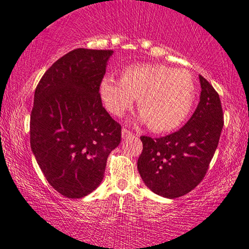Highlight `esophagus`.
<instances>
[{"label":"esophagus","instance_id":"34e87169","mask_svg":"<svg viewBox=\"0 0 249 249\" xmlns=\"http://www.w3.org/2000/svg\"><path fill=\"white\" fill-rule=\"evenodd\" d=\"M121 135H122V138H124V139H125V138H128V137H132L133 133L130 131V130H128L127 128H122Z\"/></svg>","mask_w":249,"mask_h":249}]
</instances>
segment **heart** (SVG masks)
Returning a JSON list of instances; mask_svg holds the SVG:
<instances>
[{
    "instance_id": "1",
    "label": "heart",
    "mask_w": 249,
    "mask_h": 249,
    "mask_svg": "<svg viewBox=\"0 0 249 249\" xmlns=\"http://www.w3.org/2000/svg\"><path fill=\"white\" fill-rule=\"evenodd\" d=\"M99 91L107 110L116 117L131 108L137 99L140 119L155 132L178 128L189 116L196 99V85L188 70L159 63L124 68L120 81L105 76Z\"/></svg>"
}]
</instances>
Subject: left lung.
<instances>
[{"mask_svg": "<svg viewBox=\"0 0 249 249\" xmlns=\"http://www.w3.org/2000/svg\"><path fill=\"white\" fill-rule=\"evenodd\" d=\"M199 80L200 101L180 130L155 139L140 137L138 170L148 188L162 197L178 198L199 185L219 142L224 127L219 94L204 76Z\"/></svg>", "mask_w": 249, "mask_h": 249, "instance_id": "8db88e82", "label": "left lung"}]
</instances>
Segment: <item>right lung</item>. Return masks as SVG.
I'll return each instance as SVG.
<instances>
[{"label": "right lung", "mask_w": 249, "mask_h": 249, "mask_svg": "<svg viewBox=\"0 0 249 249\" xmlns=\"http://www.w3.org/2000/svg\"><path fill=\"white\" fill-rule=\"evenodd\" d=\"M112 50L75 49L50 67L37 83L30 143L45 179L67 198H82L100 185L108 156L121 140V124L99 93Z\"/></svg>", "instance_id": "right-lung-1"}]
</instances>
